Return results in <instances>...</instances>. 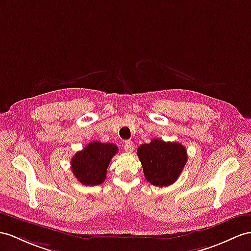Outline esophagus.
<instances>
[{
	"label": "esophagus",
	"mask_w": 251,
	"mask_h": 251,
	"mask_svg": "<svg viewBox=\"0 0 251 251\" xmlns=\"http://www.w3.org/2000/svg\"><path fill=\"white\" fill-rule=\"evenodd\" d=\"M124 149L126 152H127V153H131V152L133 151L134 149V146H133V143L130 142V140H127V142H126L125 146H124Z\"/></svg>",
	"instance_id": "34e87169"
}]
</instances>
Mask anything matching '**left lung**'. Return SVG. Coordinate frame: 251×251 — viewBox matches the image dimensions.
Masks as SVG:
<instances>
[{
    "mask_svg": "<svg viewBox=\"0 0 251 251\" xmlns=\"http://www.w3.org/2000/svg\"><path fill=\"white\" fill-rule=\"evenodd\" d=\"M137 155L145 178L158 187L169 186L178 180L187 161L184 146L158 138L152 139L149 144L140 145Z\"/></svg>",
    "mask_w": 251,
    "mask_h": 251,
    "instance_id": "left-lung-1",
    "label": "left lung"
}]
</instances>
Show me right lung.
I'll use <instances>...</instances> for the list:
<instances>
[{"label":"right lung","mask_w":251,"mask_h":251,"mask_svg":"<svg viewBox=\"0 0 251 251\" xmlns=\"http://www.w3.org/2000/svg\"><path fill=\"white\" fill-rule=\"evenodd\" d=\"M114 144L91 142L71 160V170L75 178L84 185H99L104 182L108 164L117 153Z\"/></svg>","instance_id":"right-lung-1"}]
</instances>
